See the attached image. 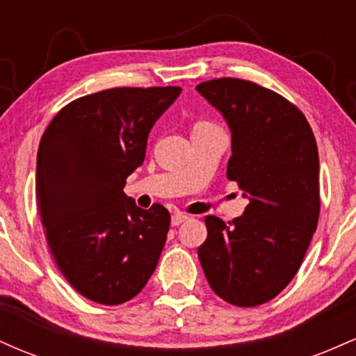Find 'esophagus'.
Returning <instances> with one entry per match:
<instances>
[{
  "label": "esophagus",
  "mask_w": 356,
  "mask_h": 356,
  "mask_svg": "<svg viewBox=\"0 0 356 356\" xmlns=\"http://www.w3.org/2000/svg\"><path fill=\"white\" fill-rule=\"evenodd\" d=\"M184 220H187V216L182 214V212H175L172 216V226H181Z\"/></svg>",
  "instance_id": "esophagus-1"
}]
</instances>
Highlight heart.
Instances as JSON below:
<instances>
[{"instance_id": "obj_1", "label": "heart", "mask_w": 356, "mask_h": 356, "mask_svg": "<svg viewBox=\"0 0 356 356\" xmlns=\"http://www.w3.org/2000/svg\"><path fill=\"white\" fill-rule=\"evenodd\" d=\"M207 125H211L209 122H204V120H201V122H195V124H194V127H192V129H199V127H207Z\"/></svg>"}]
</instances>
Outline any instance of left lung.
I'll return each instance as SVG.
<instances>
[{"mask_svg": "<svg viewBox=\"0 0 356 356\" xmlns=\"http://www.w3.org/2000/svg\"><path fill=\"white\" fill-rule=\"evenodd\" d=\"M231 130L227 179L249 204L224 222L206 216L197 249L212 291L234 306H257L295 277L320 216V159L313 130L291 102L248 80L195 87Z\"/></svg>", "mask_w": 356, "mask_h": 356, "instance_id": "obj_1", "label": "left lung"}]
</instances>
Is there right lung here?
Returning <instances> with one entry per match:
<instances>
[{"label": "right lung", "instance_id": "1", "mask_svg": "<svg viewBox=\"0 0 356 356\" xmlns=\"http://www.w3.org/2000/svg\"><path fill=\"white\" fill-rule=\"evenodd\" d=\"M181 87L110 88L65 105L36 157V201L48 246L81 296L120 305L142 291L164 248L170 214L124 192L147 138Z\"/></svg>", "mask_w": 356, "mask_h": 356}]
</instances>
